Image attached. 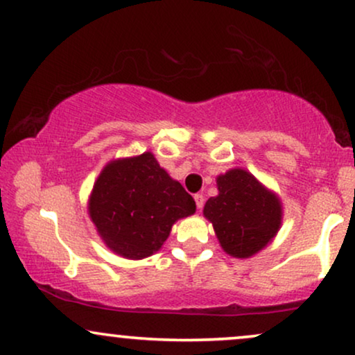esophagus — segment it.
Returning <instances> with one entry per match:
<instances>
[{"label":"esophagus","mask_w":355,"mask_h":355,"mask_svg":"<svg viewBox=\"0 0 355 355\" xmlns=\"http://www.w3.org/2000/svg\"><path fill=\"white\" fill-rule=\"evenodd\" d=\"M193 198H195V203H196V208L198 209H201L205 206V196L201 195V193H196L195 196H193Z\"/></svg>","instance_id":"34e87169"}]
</instances>
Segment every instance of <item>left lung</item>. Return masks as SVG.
I'll return each instance as SVG.
<instances>
[{
	"label": "left lung",
	"mask_w": 355,
	"mask_h": 355,
	"mask_svg": "<svg viewBox=\"0 0 355 355\" xmlns=\"http://www.w3.org/2000/svg\"><path fill=\"white\" fill-rule=\"evenodd\" d=\"M216 182L219 195L206 201L205 216L213 223L227 254L250 257L277 234L282 224L280 201L245 170H230Z\"/></svg>",
	"instance_id": "obj_1"
}]
</instances>
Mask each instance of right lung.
<instances>
[{"mask_svg":"<svg viewBox=\"0 0 355 355\" xmlns=\"http://www.w3.org/2000/svg\"><path fill=\"white\" fill-rule=\"evenodd\" d=\"M88 209L107 248L137 260L162 248L172 224L195 213L196 205L146 152L107 164L93 187Z\"/></svg>","mask_w":355,"mask_h":355,"instance_id":"1","label":"right lung"}]
</instances>
